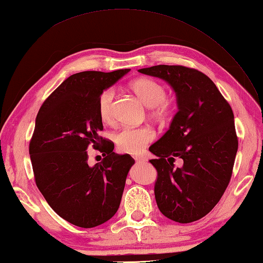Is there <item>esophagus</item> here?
Returning a JSON list of instances; mask_svg holds the SVG:
<instances>
[{
	"label": "esophagus",
	"instance_id": "1",
	"mask_svg": "<svg viewBox=\"0 0 263 263\" xmlns=\"http://www.w3.org/2000/svg\"><path fill=\"white\" fill-rule=\"evenodd\" d=\"M135 160L137 161V163H142V161H144V158L143 157H135Z\"/></svg>",
	"mask_w": 263,
	"mask_h": 263
}]
</instances>
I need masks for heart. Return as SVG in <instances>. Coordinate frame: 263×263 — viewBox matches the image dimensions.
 Segmentation results:
<instances>
[{"mask_svg": "<svg viewBox=\"0 0 263 263\" xmlns=\"http://www.w3.org/2000/svg\"><path fill=\"white\" fill-rule=\"evenodd\" d=\"M130 88L141 102L152 108V115L156 120L166 121L172 116L174 111V106L167 100V90L160 82L140 78L133 81ZM115 97L114 89H106L102 92L98 100V113L104 123L113 121V100ZM156 138V133L152 127H124L114 136V140L117 148L121 152L132 155L142 153L149 143H152Z\"/></svg>", "mask_w": 263, "mask_h": 263, "instance_id": "heart-1", "label": "heart"}]
</instances>
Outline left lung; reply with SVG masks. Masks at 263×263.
<instances>
[{
  "mask_svg": "<svg viewBox=\"0 0 263 263\" xmlns=\"http://www.w3.org/2000/svg\"><path fill=\"white\" fill-rule=\"evenodd\" d=\"M170 83L178 110L170 128L149 150L157 159L155 198L161 214L186 224L204 217L231 181L238 141L230 104L202 72L182 65L139 70ZM176 158L183 160L175 167Z\"/></svg>",
  "mask_w": 263,
  "mask_h": 263,
  "instance_id": "left-lung-1",
  "label": "left lung"
}]
</instances>
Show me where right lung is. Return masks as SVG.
Wrapping results in <instances>:
<instances>
[{
	"label": "right lung",
	"instance_id": "add662e5",
	"mask_svg": "<svg viewBox=\"0 0 263 263\" xmlns=\"http://www.w3.org/2000/svg\"><path fill=\"white\" fill-rule=\"evenodd\" d=\"M127 72L130 69L72 74L37 114L29 144L37 187L51 208L76 226L96 227L116 214L135 164L130 155L115 154L114 144L98 135L103 130L100 95ZM89 146L104 155L93 166L87 164Z\"/></svg>",
	"mask_w": 263,
	"mask_h": 263
}]
</instances>
